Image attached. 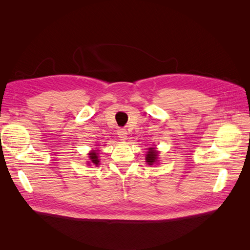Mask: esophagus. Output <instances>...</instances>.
I'll return each mask as SVG.
<instances>
[{
	"instance_id": "34e87169",
	"label": "esophagus",
	"mask_w": 250,
	"mask_h": 250,
	"mask_svg": "<svg viewBox=\"0 0 250 250\" xmlns=\"http://www.w3.org/2000/svg\"><path fill=\"white\" fill-rule=\"evenodd\" d=\"M118 135H119V138L121 140L125 141L126 138H127V131H126V129H124V128H120V129L118 130Z\"/></svg>"
}]
</instances>
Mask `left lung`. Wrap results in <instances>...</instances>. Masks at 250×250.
<instances>
[{"label":"left lung","instance_id":"obj_1","mask_svg":"<svg viewBox=\"0 0 250 250\" xmlns=\"http://www.w3.org/2000/svg\"><path fill=\"white\" fill-rule=\"evenodd\" d=\"M157 151L154 148H149L146 155V162L148 163V165H153L157 161Z\"/></svg>","mask_w":250,"mask_h":250}]
</instances>
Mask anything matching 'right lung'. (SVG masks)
I'll list each match as a JSON object with an SVG mask.
<instances>
[{
    "label": "right lung",
    "instance_id": "1",
    "mask_svg": "<svg viewBox=\"0 0 250 250\" xmlns=\"http://www.w3.org/2000/svg\"><path fill=\"white\" fill-rule=\"evenodd\" d=\"M97 151H92V152L89 153V158H90V163L95 164L96 166H98L99 164V160H98V155H97Z\"/></svg>",
    "mask_w": 250,
    "mask_h": 250
}]
</instances>
